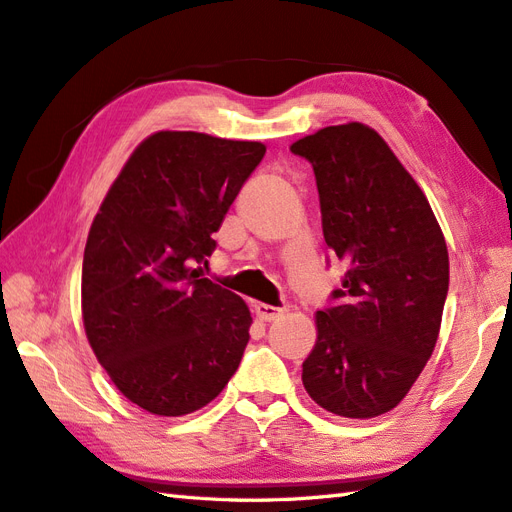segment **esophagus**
Returning <instances> with one entry per match:
<instances>
[{"instance_id": "esophagus-1", "label": "esophagus", "mask_w": 512, "mask_h": 512, "mask_svg": "<svg viewBox=\"0 0 512 512\" xmlns=\"http://www.w3.org/2000/svg\"><path fill=\"white\" fill-rule=\"evenodd\" d=\"M255 313L266 322H272V320H279L283 313H285V307H272V305H266V303H255Z\"/></svg>"}]
</instances>
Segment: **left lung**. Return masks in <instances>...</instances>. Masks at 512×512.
<instances>
[{"mask_svg":"<svg viewBox=\"0 0 512 512\" xmlns=\"http://www.w3.org/2000/svg\"><path fill=\"white\" fill-rule=\"evenodd\" d=\"M290 151L316 175L322 231L348 272L316 313L303 385L329 413L370 419L398 406L435 350L450 259L424 192L374 129L333 125Z\"/></svg>","mask_w":512,"mask_h":512,"instance_id":"obj_1","label":"left lung"}]
</instances>
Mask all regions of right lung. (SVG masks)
Wrapping results in <instances>:
<instances>
[{"mask_svg":"<svg viewBox=\"0 0 512 512\" xmlns=\"http://www.w3.org/2000/svg\"><path fill=\"white\" fill-rule=\"evenodd\" d=\"M261 142L157 131L131 153L88 233L84 329L127 400L153 415L203 409L240 368L251 329L244 300L201 266Z\"/></svg>","mask_w":512,"mask_h":512,"instance_id":"obj_1","label":"right lung"}]
</instances>
